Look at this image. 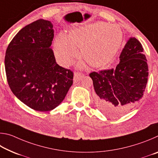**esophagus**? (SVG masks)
<instances>
[{"instance_id": "esophagus-1", "label": "esophagus", "mask_w": 158, "mask_h": 158, "mask_svg": "<svg viewBox=\"0 0 158 158\" xmlns=\"http://www.w3.org/2000/svg\"><path fill=\"white\" fill-rule=\"evenodd\" d=\"M84 77V75L81 73H75L74 74V78H73V81L74 83H77L79 81H80L83 77Z\"/></svg>"}]
</instances>
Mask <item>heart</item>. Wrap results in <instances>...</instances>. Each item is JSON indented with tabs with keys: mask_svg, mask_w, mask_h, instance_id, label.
I'll return each mask as SVG.
<instances>
[{
	"mask_svg": "<svg viewBox=\"0 0 158 158\" xmlns=\"http://www.w3.org/2000/svg\"><path fill=\"white\" fill-rule=\"evenodd\" d=\"M121 29L114 24L95 22L69 32L68 36L60 33L54 44V52L61 65L67 66L81 55L93 67L107 64L116 54L121 44Z\"/></svg>",
	"mask_w": 158,
	"mask_h": 158,
	"instance_id": "1",
	"label": "heart"
}]
</instances>
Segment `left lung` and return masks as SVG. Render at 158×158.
Masks as SVG:
<instances>
[{
    "label": "left lung",
    "instance_id": "obj_1",
    "mask_svg": "<svg viewBox=\"0 0 158 158\" xmlns=\"http://www.w3.org/2000/svg\"><path fill=\"white\" fill-rule=\"evenodd\" d=\"M140 42L131 37L120 55L116 69L93 72L95 102L109 116H121L132 110L143 95L148 77L146 56Z\"/></svg>",
    "mask_w": 158,
    "mask_h": 158
}]
</instances>
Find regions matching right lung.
<instances>
[{
  "mask_svg": "<svg viewBox=\"0 0 158 158\" xmlns=\"http://www.w3.org/2000/svg\"><path fill=\"white\" fill-rule=\"evenodd\" d=\"M53 33L51 21L37 20L18 32L5 53V73L12 92L38 111L58 106L73 84V72L56 62L51 47Z\"/></svg>",
  "mask_w": 158,
  "mask_h": 158,
  "instance_id": "1",
  "label": "right lung"
}]
</instances>
